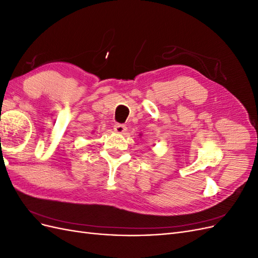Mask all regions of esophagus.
<instances>
[{
	"label": "esophagus",
	"mask_w": 258,
	"mask_h": 258,
	"mask_svg": "<svg viewBox=\"0 0 258 258\" xmlns=\"http://www.w3.org/2000/svg\"><path fill=\"white\" fill-rule=\"evenodd\" d=\"M114 130L116 134H119V135H123L124 132L127 131V127L124 126V124H121V123H116L114 126Z\"/></svg>",
	"instance_id": "34e87169"
}]
</instances>
